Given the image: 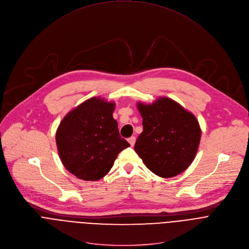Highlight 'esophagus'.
Returning a JSON list of instances; mask_svg holds the SVG:
<instances>
[{
	"mask_svg": "<svg viewBox=\"0 0 249 249\" xmlns=\"http://www.w3.org/2000/svg\"><path fill=\"white\" fill-rule=\"evenodd\" d=\"M128 142H129V143L131 144V146H133V145L135 144V142H136V137H131V138H129V139H128Z\"/></svg>",
	"mask_w": 249,
	"mask_h": 249,
	"instance_id": "esophagus-1",
	"label": "esophagus"
}]
</instances>
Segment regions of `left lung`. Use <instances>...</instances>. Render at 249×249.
Here are the masks:
<instances>
[{
	"label": "left lung",
	"mask_w": 249,
	"mask_h": 249,
	"mask_svg": "<svg viewBox=\"0 0 249 249\" xmlns=\"http://www.w3.org/2000/svg\"><path fill=\"white\" fill-rule=\"evenodd\" d=\"M137 105L143 130L136 141L135 151L161 178L181 174L192 164L199 146L201 130L197 119L166 97L151 105Z\"/></svg>",
	"instance_id": "obj_1"
}]
</instances>
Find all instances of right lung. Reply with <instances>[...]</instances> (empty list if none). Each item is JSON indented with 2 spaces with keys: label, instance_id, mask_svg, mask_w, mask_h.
<instances>
[{
  "label": "right lung",
  "instance_id": "1",
  "mask_svg": "<svg viewBox=\"0 0 249 249\" xmlns=\"http://www.w3.org/2000/svg\"><path fill=\"white\" fill-rule=\"evenodd\" d=\"M115 104L91 98L69 111L59 123L55 142L68 172L84 181H98L112 168L130 143L120 137L113 118Z\"/></svg>",
  "mask_w": 249,
  "mask_h": 249
}]
</instances>
